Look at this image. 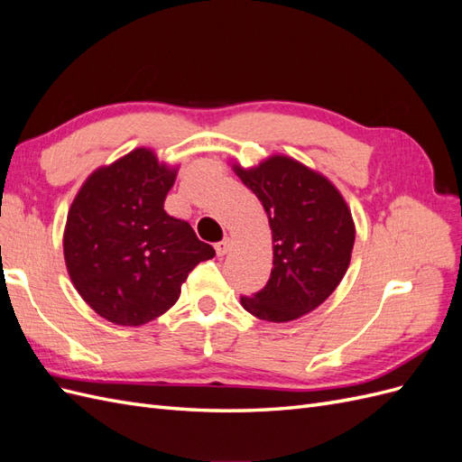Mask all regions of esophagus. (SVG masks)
Instances as JSON below:
<instances>
[{
  "mask_svg": "<svg viewBox=\"0 0 462 462\" xmlns=\"http://www.w3.org/2000/svg\"><path fill=\"white\" fill-rule=\"evenodd\" d=\"M231 246H233V241L229 239V236H226V239L223 241H219V243H216V253H217V256H226L229 250H231Z\"/></svg>",
  "mask_w": 462,
  "mask_h": 462,
  "instance_id": "obj_1",
  "label": "esophagus"
}]
</instances>
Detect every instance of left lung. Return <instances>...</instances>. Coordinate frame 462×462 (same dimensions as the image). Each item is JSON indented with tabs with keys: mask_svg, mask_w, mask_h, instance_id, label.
I'll list each match as a JSON object with an SVG mask.
<instances>
[{
	"mask_svg": "<svg viewBox=\"0 0 462 462\" xmlns=\"http://www.w3.org/2000/svg\"><path fill=\"white\" fill-rule=\"evenodd\" d=\"M235 173L262 202L273 236V270L263 289L241 297L265 321L309 314L337 289L355 245V223L329 180L287 156Z\"/></svg>",
	"mask_w": 462,
	"mask_h": 462,
	"instance_id": "1",
	"label": "left lung"
}]
</instances>
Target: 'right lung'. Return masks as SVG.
<instances>
[{
	"label": "right lung",
	"instance_id": "obj_1",
	"mask_svg": "<svg viewBox=\"0 0 462 462\" xmlns=\"http://www.w3.org/2000/svg\"><path fill=\"white\" fill-rule=\"evenodd\" d=\"M175 173L136 148L94 171L69 209V275L90 309L117 326H143L170 310L189 273L216 256L185 219L163 209Z\"/></svg>",
	"mask_w": 462,
	"mask_h": 462
}]
</instances>
